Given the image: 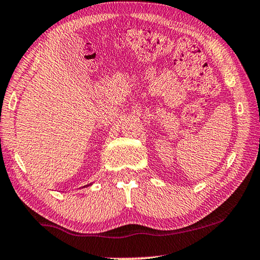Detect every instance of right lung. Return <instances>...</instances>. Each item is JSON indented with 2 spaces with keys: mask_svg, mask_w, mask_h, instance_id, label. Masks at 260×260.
I'll use <instances>...</instances> for the list:
<instances>
[{
  "mask_svg": "<svg viewBox=\"0 0 260 260\" xmlns=\"http://www.w3.org/2000/svg\"><path fill=\"white\" fill-rule=\"evenodd\" d=\"M90 185H92V183H90V184H88V185H85V186H83L82 188H84V187H88V186H90Z\"/></svg>",
  "mask_w": 260,
  "mask_h": 260,
  "instance_id": "1",
  "label": "right lung"
}]
</instances>
